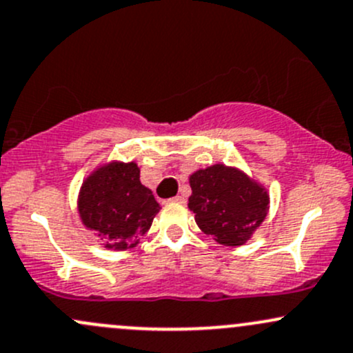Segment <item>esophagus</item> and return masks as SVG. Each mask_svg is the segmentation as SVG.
I'll list each match as a JSON object with an SVG mask.
<instances>
[{"mask_svg":"<svg viewBox=\"0 0 353 353\" xmlns=\"http://www.w3.org/2000/svg\"><path fill=\"white\" fill-rule=\"evenodd\" d=\"M172 202H176V203H183V202H185V196H183V195H176V196H173V199H172Z\"/></svg>","mask_w":353,"mask_h":353,"instance_id":"34e87169","label":"esophagus"}]
</instances>
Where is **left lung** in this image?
Masks as SVG:
<instances>
[{"label":"left lung","mask_w":353,"mask_h":353,"mask_svg":"<svg viewBox=\"0 0 353 353\" xmlns=\"http://www.w3.org/2000/svg\"><path fill=\"white\" fill-rule=\"evenodd\" d=\"M188 181L196 225L219 244L244 245L266 219L268 190L236 166L217 163L193 172Z\"/></svg>","instance_id":"obj_1"}]
</instances>
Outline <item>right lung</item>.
I'll return each mask as SVG.
<instances>
[{
    "label": "right lung",
    "mask_w": 353,
    "mask_h": 353,
    "mask_svg": "<svg viewBox=\"0 0 353 353\" xmlns=\"http://www.w3.org/2000/svg\"><path fill=\"white\" fill-rule=\"evenodd\" d=\"M160 203L139 180L134 161L99 165L82 181L77 210L85 229L96 230L102 248L128 251L150 230Z\"/></svg>",
    "instance_id": "1"
}]
</instances>
